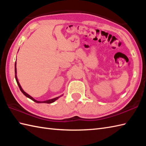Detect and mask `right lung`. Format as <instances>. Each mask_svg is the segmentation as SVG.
I'll list each match as a JSON object with an SVG mask.
<instances>
[{
  "mask_svg": "<svg viewBox=\"0 0 146 146\" xmlns=\"http://www.w3.org/2000/svg\"><path fill=\"white\" fill-rule=\"evenodd\" d=\"M15 80H16V82H17V85H18V86H19V88H20V90L21 91V92L23 93V94L26 96V97H27V98H30L31 100H32L33 101H34V102H36V103H38V104H40V103H46V104H51V103H53V102H54V101H56V100H58V99L60 98V97H61L62 95H61V96H60V97H56V98H52V99H50V100H45V101H38V100H35V98H33L31 96H30L29 94H27L26 92H24V90H23V89L22 88V87H21V85H20V83H19V81H18V80H17V69H16V61H15Z\"/></svg>",
  "mask_w": 146,
  "mask_h": 146,
  "instance_id": "obj_1",
  "label": "right lung"
}]
</instances>
